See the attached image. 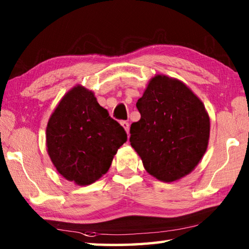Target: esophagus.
Here are the masks:
<instances>
[{"mask_svg": "<svg viewBox=\"0 0 249 249\" xmlns=\"http://www.w3.org/2000/svg\"><path fill=\"white\" fill-rule=\"evenodd\" d=\"M121 125L122 126H123V127H124V129L126 130V133H129V123H128V122L127 121H122L121 122Z\"/></svg>", "mask_w": 249, "mask_h": 249, "instance_id": "1", "label": "esophagus"}]
</instances>
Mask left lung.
Instances as JSON below:
<instances>
[{
    "label": "left lung",
    "instance_id": "left-lung-1",
    "mask_svg": "<svg viewBox=\"0 0 249 249\" xmlns=\"http://www.w3.org/2000/svg\"><path fill=\"white\" fill-rule=\"evenodd\" d=\"M136 107L141 120L130 125L129 142L147 172L165 182L190 174L209 142L203 103L179 80L158 74Z\"/></svg>",
    "mask_w": 249,
    "mask_h": 249
}]
</instances>
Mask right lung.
<instances>
[{
	"label": "right lung",
	"instance_id": "add662e5",
	"mask_svg": "<svg viewBox=\"0 0 249 249\" xmlns=\"http://www.w3.org/2000/svg\"><path fill=\"white\" fill-rule=\"evenodd\" d=\"M126 141L123 126L82 87L73 88L62 98L46 130L48 154L56 169L79 185L93 183L107 174Z\"/></svg>",
	"mask_w": 249,
	"mask_h": 249
}]
</instances>
